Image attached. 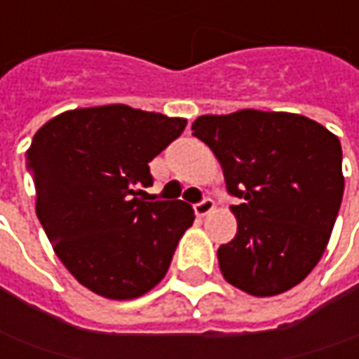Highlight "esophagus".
I'll return each instance as SVG.
<instances>
[{
  "instance_id": "1",
  "label": "esophagus",
  "mask_w": 359,
  "mask_h": 359,
  "mask_svg": "<svg viewBox=\"0 0 359 359\" xmlns=\"http://www.w3.org/2000/svg\"><path fill=\"white\" fill-rule=\"evenodd\" d=\"M215 210V201L212 198H203L201 203L194 204V212H196V217H206L208 212H212Z\"/></svg>"
}]
</instances>
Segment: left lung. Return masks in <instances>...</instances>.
<instances>
[{
	"mask_svg": "<svg viewBox=\"0 0 359 359\" xmlns=\"http://www.w3.org/2000/svg\"><path fill=\"white\" fill-rule=\"evenodd\" d=\"M224 170L238 218L218 248L222 276L252 296L300 284L326 250L344 196L341 144L312 118L244 109L192 123Z\"/></svg>",
	"mask_w": 359,
	"mask_h": 359,
	"instance_id": "8db88e82",
	"label": "left lung"
}]
</instances>
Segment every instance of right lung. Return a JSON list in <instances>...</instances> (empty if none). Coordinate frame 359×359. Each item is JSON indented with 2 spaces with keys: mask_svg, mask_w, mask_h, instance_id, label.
<instances>
[{
  "mask_svg": "<svg viewBox=\"0 0 359 359\" xmlns=\"http://www.w3.org/2000/svg\"><path fill=\"white\" fill-rule=\"evenodd\" d=\"M187 118L127 105L75 109L47 121L27 151L35 212L59 260L99 296L130 300L165 278L194 220L182 201L139 198L149 163L179 139Z\"/></svg>",
  "mask_w": 359,
  "mask_h": 359,
  "instance_id": "1",
  "label": "right lung"
}]
</instances>
